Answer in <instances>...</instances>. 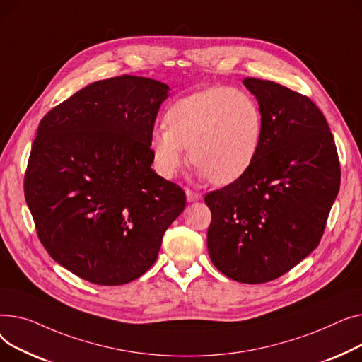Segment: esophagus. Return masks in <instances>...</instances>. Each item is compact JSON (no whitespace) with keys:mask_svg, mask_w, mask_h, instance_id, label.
<instances>
[{"mask_svg":"<svg viewBox=\"0 0 362 362\" xmlns=\"http://www.w3.org/2000/svg\"><path fill=\"white\" fill-rule=\"evenodd\" d=\"M185 196H187V202H188V203H193V202H197V200L202 199V194L196 193V191L189 189V188L185 189Z\"/></svg>","mask_w":362,"mask_h":362,"instance_id":"obj_1","label":"esophagus"}]
</instances>
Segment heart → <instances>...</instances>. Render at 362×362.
<instances>
[{
  "instance_id": "1",
  "label": "heart",
  "mask_w": 362,
  "mask_h": 362,
  "mask_svg": "<svg viewBox=\"0 0 362 362\" xmlns=\"http://www.w3.org/2000/svg\"><path fill=\"white\" fill-rule=\"evenodd\" d=\"M166 129L148 140L155 169L175 177L185 163V151L197 173L226 185L248 173L263 137V112L250 93L235 88H210L175 100L165 114Z\"/></svg>"
}]
</instances>
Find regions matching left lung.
Here are the masks:
<instances>
[{"label": "left lung", "instance_id": "obj_1", "mask_svg": "<svg viewBox=\"0 0 362 362\" xmlns=\"http://www.w3.org/2000/svg\"><path fill=\"white\" fill-rule=\"evenodd\" d=\"M243 83L263 112L262 144L245 175L206 194L207 250L228 278L264 284L317 248L341 165L329 124L310 98L270 80Z\"/></svg>", "mask_w": 362, "mask_h": 362}]
</instances>
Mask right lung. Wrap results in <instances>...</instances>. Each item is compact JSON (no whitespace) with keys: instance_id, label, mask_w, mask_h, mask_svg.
Instances as JSON below:
<instances>
[{"instance_id":"right-lung-1","label":"right lung","mask_w":362,"mask_h":362,"mask_svg":"<svg viewBox=\"0 0 362 362\" xmlns=\"http://www.w3.org/2000/svg\"><path fill=\"white\" fill-rule=\"evenodd\" d=\"M168 92L124 74L89 84L40 119L26 203L49 256L84 281L140 278L185 207L184 189L151 166L148 140Z\"/></svg>"}]
</instances>
